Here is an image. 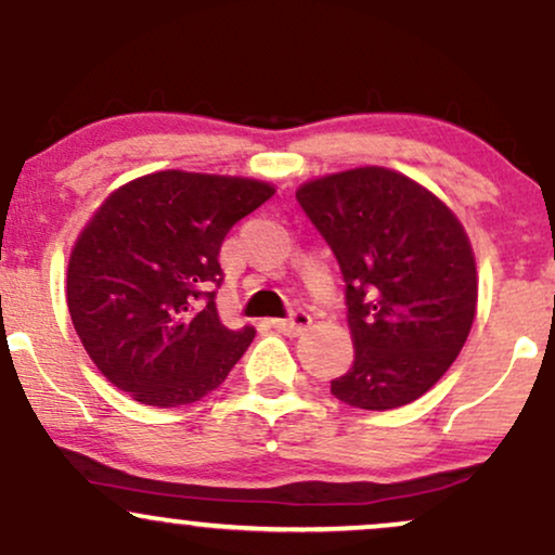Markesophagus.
Returning a JSON list of instances; mask_svg holds the SVG:
<instances>
[{"label":"esophagus","mask_w":555,"mask_h":555,"mask_svg":"<svg viewBox=\"0 0 555 555\" xmlns=\"http://www.w3.org/2000/svg\"><path fill=\"white\" fill-rule=\"evenodd\" d=\"M310 323H313V318L305 313V310H297V313H292L289 318H279V321H273V328L282 331L286 336H299L310 328Z\"/></svg>","instance_id":"34e87169"}]
</instances>
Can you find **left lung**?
Returning a JSON list of instances; mask_svg holds the SVG:
<instances>
[{
  "mask_svg": "<svg viewBox=\"0 0 555 555\" xmlns=\"http://www.w3.org/2000/svg\"><path fill=\"white\" fill-rule=\"evenodd\" d=\"M297 201L344 276L354 362L331 393L360 410H393L430 391L475 321L473 245L430 190L386 167L305 182Z\"/></svg>",
  "mask_w": 555,
  "mask_h": 555,
  "instance_id": "1",
  "label": "left lung"
}]
</instances>
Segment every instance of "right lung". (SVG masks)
<instances>
[{"mask_svg":"<svg viewBox=\"0 0 555 555\" xmlns=\"http://www.w3.org/2000/svg\"><path fill=\"white\" fill-rule=\"evenodd\" d=\"M271 195L269 182L167 169L95 208L69 256L67 308L109 384L164 410L224 384L256 328L221 323L219 250Z\"/></svg>","mask_w":555,"mask_h":555,"instance_id":"add662e5","label":"right lung"}]
</instances>
